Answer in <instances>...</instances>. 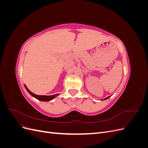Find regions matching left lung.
Here are the masks:
<instances>
[{
    "mask_svg": "<svg viewBox=\"0 0 148 148\" xmlns=\"http://www.w3.org/2000/svg\"><path fill=\"white\" fill-rule=\"evenodd\" d=\"M109 97H110V96H109V97H106V99H104V100H106V99H108V98H109Z\"/></svg>",
    "mask_w": 148,
    "mask_h": 148,
    "instance_id": "1",
    "label": "left lung"
}]
</instances>
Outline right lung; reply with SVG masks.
Here are the masks:
<instances>
[{"label":"right lung","instance_id":"obj_1","mask_svg":"<svg viewBox=\"0 0 148 148\" xmlns=\"http://www.w3.org/2000/svg\"><path fill=\"white\" fill-rule=\"evenodd\" d=\"M25 86L26 89V90H27L28 91V92L30 94V95L33 96L34 97L36 98L37 99L39 100V101H51L53 99H54V98L57 96L58 95H59V94H57V95H52V96H40V95H35V94L33 93L32 92H31L29 89L27 88V87H26L25 85Z\"/></svg>","mask_w":148,"mask_h":148}]
</instances>
